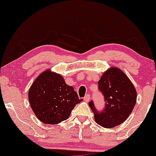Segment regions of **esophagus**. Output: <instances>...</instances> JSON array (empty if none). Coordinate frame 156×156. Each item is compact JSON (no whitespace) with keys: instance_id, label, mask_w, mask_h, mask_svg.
Returning a JSON list of instances; mask_svg holds the SVG:
<instances>
[{"instance_id":"obj_1","label":"esophagus","mask_w":156,"mask_h":156,"mask_svg":"<svg viewBox=\"0 0 156 156\" xmlns=\"http://www.w3.org/2000/svg\"><path fill=\"white\" fill-rule=\"evenodd\" d=\"M83 100H84L86 102L90 101V95H89V94H87V95H85L84 98H83Z\"/></svg>"}]
</instances>
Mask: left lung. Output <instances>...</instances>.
<instances>
[{
    "mask_svg": "<svg viewBox=\"0 0 156 156\" xmlns=\"http://www.w3.org/2000/svg\"><path fill=\"white\" fill-rule=\"evenodd\" d=\"M98 84L106 105L102 112H98L92 101L89 103L95 122L105 128L120 125L129 117L136 105L137 92L134 85L117 67H111L104 72Z\"/></svg>",
    "mask_w": 156,
    "mask_h": 156,
    "instance_id": "left-lung-1",
    "label": "left lung"
}]
</instances>
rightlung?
<instances>
[{
	"instance_id": "1",
	"label": "right lung",
	"mask_w": 156,
	"mask_h": 156,
	"mask_svg": "<svg viewBox=\"0 0 156 156\" xmlns=\"http://www.w3.org/2000/svg\"><path fill=\"white\" fill-rule=\"evenodd\" d=\"M28 97L36 117L47 124H57L66 120L75 106L83 101L61 75L49 69L32 83Z\"/></svg>"
}]
</instances>
